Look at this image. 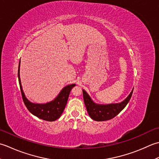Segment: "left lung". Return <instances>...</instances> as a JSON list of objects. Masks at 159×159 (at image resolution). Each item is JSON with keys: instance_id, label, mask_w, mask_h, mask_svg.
<instances>
[{"instance_id": "obj_1", "label": "left lung", "mask_w": 159, "mask_h": 159, "mask_svg": "<svg viewBox=\"0 0 159 159\" xmlns=\"http://www.w3.org/2000/svg\"><path fill=\"white\" fill-rule=\"evenodd\" d=\"M133 89L134 88L124 101L119 103H108V104H101L95 102L88 93L83 89L84 102L90 117L97 121H107L114 118L128 104L133 93Z\"/></svg>"}]
</instances>
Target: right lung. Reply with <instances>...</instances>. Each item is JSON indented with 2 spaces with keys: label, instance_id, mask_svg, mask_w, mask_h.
Segmentation results:
<instances>
[{
  "label": "right lung",
  "instance_id": "obj_1",
  "mask_svg": "<svg viewBox=\"0 0 159 159\" xmlns=\"http://www.w3.org/2000/svg\"><path fill=\"white\" fill-rule=\"evenodd\" d=\"M20 60L19 61L18 71V81L19 84H20L22 99H23L25 104L29 110V111L39 119L47 121H54L59 119L66 107L70 90L72 89L73 86H75V84H68V85L63 87V89L60 90V92L58 93L56 98L50 102L43 103L31 102L27 98L23 90H22L20 77Z\"/></svg>",
  "mask_w": 159,
  "mask_h": 159
}]
</instances>
